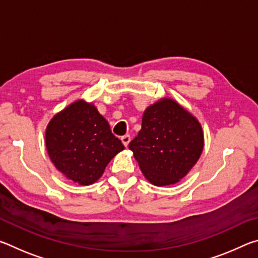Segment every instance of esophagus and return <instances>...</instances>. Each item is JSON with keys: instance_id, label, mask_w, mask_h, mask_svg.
I'll list each match as a JSON object with an SVG mask.
<instances>
[{"instance_id": "1", "label": "esophagus", "mask_w": 258, "mask_h": 258, "mask_svg": "<svg viewBox=\"0 0 258 258\" xmlns=\"http://www.w3.org/2000/svg\"><path fill=\"white\" fill-rule=\"evenodd\" d=\"M120 140H121V142H123V145H124L125 147H127L130 141H131V137H130L128 134H126V135H124V137H121Z\"/></svg>"}]
</instances>
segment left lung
Here are the masks:
<instances>
[{
    "mask_svg": "<svg viewBox=\"0 0 258 258\" xmlns=\"http://www.w3.org/2000/svg\"><path fill=\"white\" fill-rule=\"evenodd\" d=\"M128 148L150 183L157 186L175 184L202 155L203 128L176 101L164 98L146 109L142 127Z\"/></svg>",
    "mask_w": 258,
    "mask_h": 258,
    "instance_id": "left-lung-1",
    "label": "left lung"
}]
</instances>
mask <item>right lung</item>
<instances>
[{"mask_svg": "<svg viewBox=\"0 0 258 258\" xmlns=\"http://www.w3.org/2000/svg\"><path fill=\"white\" fill-rule=\"evenodd\" d=\"M45 143L56 169L81 185L98 181L109 161L124 150L98 109L83 100L69 104L50 120Z\"/></svg>", "mask_w": 258, "mask_h": 258, "instance_id": "1", "label": "right lung"}]
</instances>
